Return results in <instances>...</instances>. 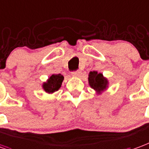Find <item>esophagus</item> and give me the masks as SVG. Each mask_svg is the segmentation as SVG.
Wrapping results in <instances>:
<instances>
[{"label": "esophagus", "instance_id": "esophagus-1", "mask_svg": "<svg viewBox=\"0 0 149 149\" xmlns=\"http://www.w3.org/2000/svg\"><path fill=\"white\" fill-rule=\"evenodd\" d=\"M72 75L73 77H80V70H76V71L72 72Z\"/></svg>", "mask_w": 149, "mask_h": 149}]
</instances>
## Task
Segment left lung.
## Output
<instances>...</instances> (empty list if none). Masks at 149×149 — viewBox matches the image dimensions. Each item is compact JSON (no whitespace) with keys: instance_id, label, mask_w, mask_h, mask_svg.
I'll use <instances>...</instances> for the list:
<instances>
[{"instance_id":"obj_1","label":"left lung","mask_w":149,"mask_h":149,"mask_svg":"<svg viewBox=\"0 0 149 149\" xmlns=\"http://www.w3.org/2000/svg\"><path fill=\"white\" fill-rule=\"evenodd\" d=\"M88 82L91 88L100 93L104 91L107 87L108 81L105 77H103L102 73H99L96 71H92L89 72Z\"/></svg>"}]
</instances>
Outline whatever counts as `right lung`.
<instances>
[{"label": "right lung", "instance_id": "1", "mask_svg": "<svg viewBox=\"0 0 149 149\" xmlns=\"http://www.w3.org/2000/svg\"><path fill=\"white\" fill-rule=\"evenodd\" d=\"M64 77L61 74H53L46 83L43 84V89L48 93H53L60 88Z\"/></svg>", "mask_w": 149, "mask_h": 149}]
</instances>
